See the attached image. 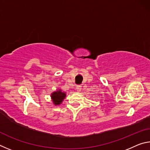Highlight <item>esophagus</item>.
Here are the masks:
<instances>
[{
    "label": "esophagus",
    "mask_w": 150,
    "mask_h": 150,
    "mask_svg": "<svg viewBox=\"0 0 150 150\" xmlns=\"http://www.w3.org/2000/svg\"><path fill=\"white\" fill-rule=\"evenodd\" d=\"M76 90H77V91H80L81 90V86L77 85V87H76Z\"/></svg>",
    "instance_id": "obj_1"
}]
</instances>
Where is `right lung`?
I'll use <instances>...</instances> for the list:
<instances>
[{"label": "right lung", "mask_w": 150, "mask_h": 150, "mask_svg": "<svg viewBox=\"0 0 150 150\" xmlns=\"http://www.w3.org/2000/svg\"><path fill=\"white\" fill-rule=\"evenodd\" d=\"M65 94L64 93H62L60 90L56 91V92H54L52 94L53 102H54L55 105H59L63 101V98H65Z\"/></svg>", "instance_id": "add662e5"}]
</instances>
